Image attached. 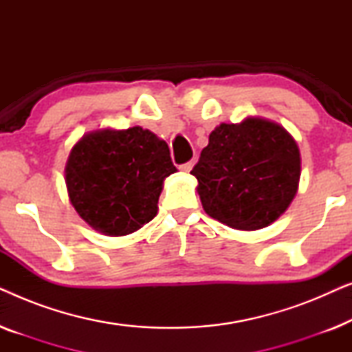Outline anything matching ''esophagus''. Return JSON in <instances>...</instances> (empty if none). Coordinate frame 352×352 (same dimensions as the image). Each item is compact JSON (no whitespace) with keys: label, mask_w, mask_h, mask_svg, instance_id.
Here are the masks:
<instances>
[{"label":"esophagus","mask_w":352,"mask_h":352,"mask_svg":"<svg viewBox=\"0 0 352 352\" xmlns=\"http://www.w3.org/2000/svg\"><path fill=\"white\" fill-rule=\"evenodd\" d=\"M192 166H194V160L182 163V165L179 166V170H181V171H184V173H189V171L192 170Z\"/></svg>","instance_id":"1"}]
</instances>
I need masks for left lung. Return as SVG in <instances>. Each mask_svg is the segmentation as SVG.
Here are the masks:
<instances>
[{"label": "left lung", "mask_w": 352, "mask_h": 352, "mask_svg": "<svg viewBox=\"0 0 352 352\" xmlns=\"http://www.w3.org/2000/svg\"><path fill=\"white\" fill-rule=\"evenodd\" d=\"M190 175L199 181L206 214L232 229H263L295 199L300 148L285 128L269 120L221 123Z\"/></svg>", "instance_id": "1"}]
</instances>
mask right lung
Masks as SVG:
<instances>
[{"label":"right lung","mask_w":352,"mask_h":352,"mask_svg":"<svg viewBox=\"0 0 352 352\" xmlns=\"http://www.w3.org/2000/svg\"><path fill=\"white\" fill-rule=\"evenodd\" d=\"M173 173L168 144L133 126L85 134L65 165L70 204L91 228L122 237L153 219L163 181Z\"/></svg>","instance_id":"1"}]
</instances>
